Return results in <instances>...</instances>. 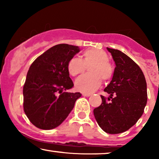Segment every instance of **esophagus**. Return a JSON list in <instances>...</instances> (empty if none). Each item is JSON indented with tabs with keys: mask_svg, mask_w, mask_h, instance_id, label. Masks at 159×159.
<instances>
[{
	"mask_svg": "<svg viewBox=\"0 0 159 159\" xmlns=\"http://www.w3.org/2000/svg\"><path fill=\"white\" fill-rule=\"evenodd\" d=\"M82 95H83V96H87V97H88V96H91L90 93H83Z\"/></svg>",
	"mask_w": 159,
	"mask_h": 159,
	"instance_id": "esophagus-1",
	"label": "esophagus"
}]
</instances>
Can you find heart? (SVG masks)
Here are the masks:
<instances>
[{
    "mask_svg": "<svg viewBox=\"0 0 159 159\" xmlns=\"http://www.w3.org/2000/svg\"><path fill=\"white\" fill-rule=\"evenodd\" d=\"M84 59L72 57L68 63L69 74L72 76L79 75L89 68V74L84 75L75 81V87L82 93L94 92L101 85L102 78L109 80L114 73V69L108 61V54L102 49H91L84 53Z\"/></svg>",
    "mask_w": 159,
    "mask_h": 159,
    "instance_id": "obj_1",
    "label": "heart"
}]
</instances>
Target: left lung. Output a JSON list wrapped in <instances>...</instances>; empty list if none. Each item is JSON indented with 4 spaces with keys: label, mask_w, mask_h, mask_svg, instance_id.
<instances>
[{
    "label": "left lung",
    "mask_w": 159,
    "mask_h": 159,
    "mask_svg": "<svg viewBox=\"0 0 159 159\" xmlns=\"http://www.w3.org/2000/svg\"><path fill=\"white\" fill-rule=\"evenodd\" d=\"M115 62L112 80L101 96V105L93 110L100 128L108 134L129 130L143 114L147 102V82L142 70L129 56L117 49L107 48ZM110 101V102H108Z\"/></svg>",
    "instance_id": "left-lung-1"
}]
</instances>
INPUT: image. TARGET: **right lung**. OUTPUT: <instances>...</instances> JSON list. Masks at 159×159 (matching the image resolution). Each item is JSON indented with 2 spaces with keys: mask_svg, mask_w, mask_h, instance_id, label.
<instances>
[{
  "mask_svg": "<svg viewBox=\"0 0 159 159\" xmlns=\"http://www.w3.org/2000/svg\"><path fill=\"white\" fill-rule=\"evenodd\" d=\"M80 52L78 46L56 45L33 62L23 87L24 111L36 127L45 130L63 123L81 96L66 90L73 87L69 61Z\"/></svg>",
  "mask_w": 159,
  "mask_h": 159,
  "instance_id": "obj_1",
  "label": "right lung"
}]
</instances>
